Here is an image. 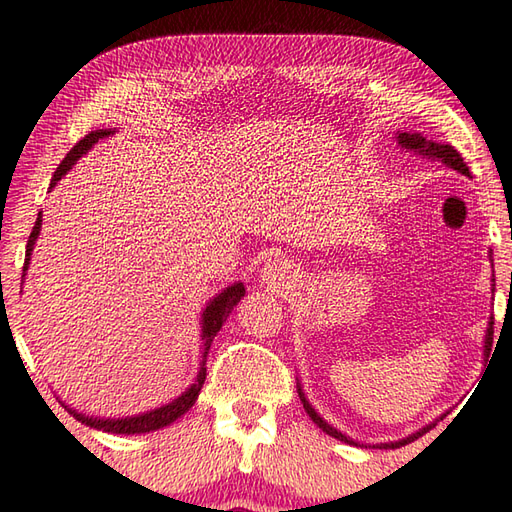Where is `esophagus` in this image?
I'll return each mask as SVG.
<instances>
[{
    "mask_svg": "<svg viewBox=\"0 0 512 512\" xmlns=\"http://www.w3.org/2000/svg\"><path fill=\"white\" fill-rule=\"evenodd\" d=\"M264 277L268 284L284 286V282H288V277H291V271H288V266L282 259H273V262L264 268Z\"/></svg>",
    "mask_w": 512,
    "mask_h": 512,
    "instance_id": "1",
    "label": "esophagus"
}]
</instances>
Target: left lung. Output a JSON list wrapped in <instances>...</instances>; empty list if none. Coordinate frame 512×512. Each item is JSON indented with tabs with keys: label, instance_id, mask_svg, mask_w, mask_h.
Here are the masks:
<instances>
[{
	"label": "left lung",
	"instance_id": "obj_1",
	"mask_svg": "<svg viewBox=\"0 0 512 512\" xmlns=\"http://www.w3.org/2000/svg\"><path fill=\"white\" fill-rule=\"evenodd\" d=\"M398 145H403L405 150H410V152H418V154H423V156H427V159H441L445 165H450V167H454V170H457V172H461V174L470 176L468 165L463 163L461 154H459L457 150H454L452 145H441V143L427 141V138H425V136H421V134H407V132L398 134ZM492 324H495V322H490L488 333H486V358L490 356V349H492V333H495V331H492ZM297 394H300V398H302V403H304V410H306V414H309V416L313 418V423L318 425L322 432H327L329 436H336V439L345 441V443H353V441H351V439H347V436L342 434V432L333 430V427H331L327 421H322L320 414L315 412L313 407L309 405V401H306V398H304L302 389H297ZM430 427H432V425L423 427V430H418L416 434L407 436V439H403V441H396V443H383V448H401V445L412 443L414 439H418V436H423L425 432H430Z\"/></svg>",
	"mask_w": 512,
	"mask_h": 512
}]
</instances>
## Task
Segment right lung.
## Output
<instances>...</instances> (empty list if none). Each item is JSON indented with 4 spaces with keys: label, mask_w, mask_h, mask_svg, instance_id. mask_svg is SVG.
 <instances>
[{
    "label": "right lung",
    "mask_w": 512,
    "mask_h": 512,
    "mask_svg": "<svg viewBox=\"0 0 512 512\" xmlns=\"http://www.w3.org/2000/svg\"><path fill=\"white\" fill-rule=\"evenodd\" d=\"M109 134H114L111 129H96V132L87 134L82 141H78L76 145H73V150L64 156V161L58 165V170H55L53 179H51V188L55 183H58L64 174H67L73 163H76L82 154H85L87 150H91V145H96L100 138H105ZM40 228H42V212H37V221L35 226L31 230V237H29V244H26V257H24V271L29 268V262H31V250H33V244L37 235H40ZM246 288L244 284H232L228 286L226 291H221L215 300H212L206 311H203V360H201V369L197 374V380L190 385L188 392H183L176 401H172L170 405H163L159 407V410H152L147 414H138V416H129V418H94V416H85V414H78L76 410H67L78 418L80 423H85L89 427H96V430H102V432H114V434H143V432H152V430H161V427L174 423L176 418H179L181 414H185L190 410V407L197 403V396L201 392L203 383H206V356H208V349L212 345V340H215L217 331L221 329V324L226 322V318L232 311V306H235L241 297H244Z\"/></svg>",
    "instance_id": "obj_1"
}]
</instances>
